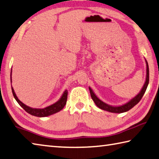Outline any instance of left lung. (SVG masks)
I'll list each match as a JSON object with an SVG mask.
<instances>
[{
    "label": "left lung",
    "mask_w": 159,
    "mask_h": 159,
    "mask_svg": "<svg viewBox=\"0 0 159 159\" xmlns=\"http://www.w3.org/2000/svg\"><path fill=\"white\" fill-rule=\"evenodd\" d=\"M145 62H146V79L145 82L144 83L141 90L139 92L136 96H135L134 98H132L131 100H129L128 102H126L125 104L120 105V106H112L109 105L108 103L103 102V101L101 100L99 97H97L96 94H94V91L92 90L90 87H89V92H90V95L92 100L94 101V102L97 107H99L100 109L103 110V111L111 112H114V113H122V112H125L126 111H129L130 109H131L133 107L137 104V103L140 102V99H142L143 97L144 94L148 88V84H149V66L148 61H147L146 59Z\"/></svg>",
    "instance_id": "obj_1"
}]
</instances>
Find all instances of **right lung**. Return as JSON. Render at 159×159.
Returning <instances> with one entry per match:
<instances>
[{"instance_id":"add662e5","label":"right lung","mask_w":159,"mask_h":159,"mask_svg":"<svg viewBox=\"0 0 159 159\" xmlns=\"http://www.w3.org/2000/svg\"><path fill=\"white\" fill-rule=\"evenodd\" d=\"M10 80L11 83V71L10 74ZM11 91H12V94L14 99H16V101L18 102L19 104L21 106V107L28 112V113L33 115V116L39 117L49 116V115L55 114L56 113V112L61 111V110L65 107L66 103H67V94H68V91L67 89H65L64 92L62 93L61 97L60 98V99L56 103H54L53 104L48 106L47 107L44 108H31L28 106H26L25 104H24V103L21 102V101L18 99V97H16L15 92H14L12 87H11Z\"/></svg>"}]
</instances>
